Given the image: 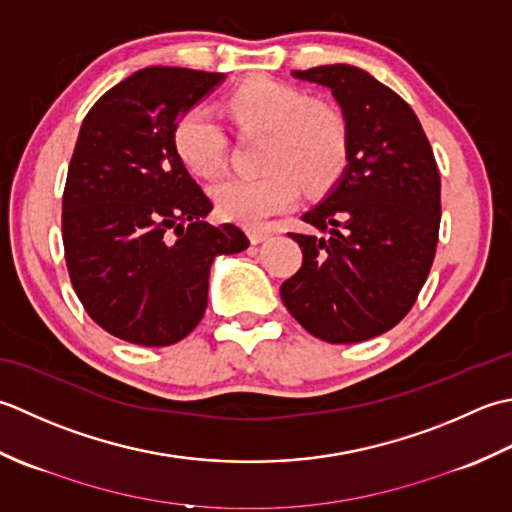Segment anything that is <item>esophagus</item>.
<instances>
[{"label": "esophagus", "mask_w": 512, "mask_h": 512, "mask_svg": "<svg viewBox=\"0 0 512 512\" xmlns=\"http://www.w3.org/2000/svg\"><path fill=\"white\" fill-rule=\"evenodd\" d=\"M247 236H249V241H252V245H258V243L267 241V238L271 236V232H269V229H265V227H252L247 232Z\"/></svg>", "instance_id": "34e87169"}]
</instances>
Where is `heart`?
Wrapping results in <instances>:
<instances>
[{"mask_svg": "<svg viewBox=\"0 0 512 512\" xmlns=\"http://www.w3.org/2000/svg\"><path fill=\"white\" fill-rule=\"evenodd\" d=\"M225 108L243 130H265L263 176H227L212 185L216 210L232 223L263 225L289 210L300 181L311 190L338 174L347 152V125L336 108L307 101L305 92L274 79H249L227 97ZM183 165L198 176L221 170L225 134L214 112L194 106L181 114L172 134Z\"/></svg>", "mask_w": 512, "mask_h": 512, "instance_id": "obj_1", "label": "heart"}]
</instances>
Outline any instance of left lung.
Segmentation results:
<instances>
[{"mask_svg": "<svg viewBox=\"0 0 512 512\" xmlns=\"http://www.w3.org/2000/svg\"><path fill=\"white\" fill-rule=\"evenodd\" d=\"M291 77L331 90L347 125V165L289 234L302 267L280 285L311 336L351 344L409 314L429 276L440 232V172L409 103L362 68L333 64Z\"/></svg>", "mask_w": 512, "mask_h": 512, "instance_id": "8db88e82", "label": "left lung"}]
</instances>
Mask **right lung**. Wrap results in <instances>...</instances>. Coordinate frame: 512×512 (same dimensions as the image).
<instances>
[{"mask_svg": "<svg viewBox=\"0 0 512 512\" xmlns=\"http://www.w3.org/2000/svg\"><path fill=\"white\" fill-rule=\"evenodd\" d=\"M223 79L143 68L81 123L61 214L66 265L88 316L125 342L183 340L205 314L214 258L249 247L236 225L205 223L212 201L172 141L181 114Z\"/></svg>", "mask_w": 512, "mask_h": 512, "instance_id": "obj_1", "label": "right lung"}]
</instances>
